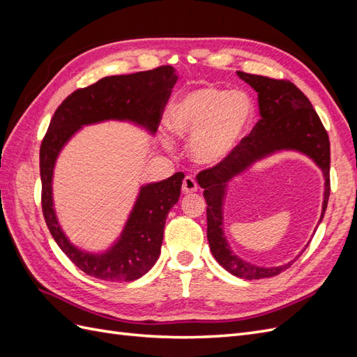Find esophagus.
Segmentation results:
<instances>
[{"label": "esophagus", "instance_id": "34e87169", "mask_svg": "<svg viewBox=\"0 0 357 357\" xmlns=\"http://www.w3.org/2000/svg\"><path fill=\"white\" fill-rule=\"evenodd\" d=\"M181 190L183 193H193L198 190V183L195 181V178L186 176L185 180H183V185H181Z\"/></svg>", "mask_w": 357, "mask_h": 357}]
</instances>
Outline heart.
<instances>
[{"label": "heart", "mask_w": 357, "mask_h": 357, "mask_svg": "<svg viewBox=\"0 0 357 357\" xmlns=\"http://www.w3.org/2000/svg\"><path fill=\"white\" fill-rule=\"evenodd\" d=\"M255 105L243 91L204 86L180 95L168 110V126L190 139V158L199 165L215 167L229 159L245 137Z\"/></svg>", "instance_id": "1"}]
</instances>
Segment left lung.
<instances>
[{
  "instance_id": "1",
  "label": "left lung",
  "mask_w": 357,
  "mask_h": 357,
  "mask_svg": "<svg viewBox=\"0 0 357 357\" xmlns=\"http://www.w3.org/2000/svg\"><path fill=\"white\" fill-rule=\"evenodd\" d=\"M236 75L257 93L261 121L256 123L250 135L243 138L241 144L229 159L220 165L201 171L197 180L204 189V198L207 202V238L214 259L235 277L259 280L274 277L284 271L305 248H302L294 261L278 266H259L236 256L226 238L223 223V205L231 183L236 177L245 174L257 162H262L269 156L282 152L304 155L320 168L325 178L319 220L321 222L331 192V147L328 132L323 128L316 110L294 83L243 71H236Z\"/></svg>"
}]
</instances>
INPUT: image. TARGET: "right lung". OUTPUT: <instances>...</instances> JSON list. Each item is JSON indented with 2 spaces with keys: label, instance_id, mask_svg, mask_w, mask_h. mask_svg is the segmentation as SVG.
I'll return each mask as SVG.
<instances>
[{
  "label": "right lung",
  "instance_id": "1",
  "mask_svg": "<svg viewBox=\"0 0 357 357\" xmlns=\"http://www.w3.org/2000/svg\"><path fill=\"white\" fill-rule=\"evenodd\" d=\"M178 79L169 66L150 71L110 75L75 91L53 114L40 149L43 214L53 240L71 262L91 277L107 282H132L144 275L160 255L165 220L180 198L185 174L139 186L121 235L104 250L75 245L63 232L53 201V174L61 152L83 126L102 122H128L155 135L160 113Z\"/></svg>",
  "mask_w": 357,
  "mask_h": 357
}]
</instances>
